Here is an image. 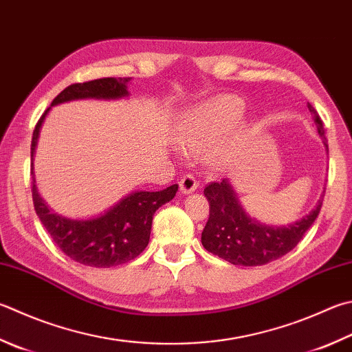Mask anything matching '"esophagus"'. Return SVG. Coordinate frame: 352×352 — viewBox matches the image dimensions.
Instances as JSON below:
<instances>
[{
  "label": "esophagus",
  "mask_w": 352,
  "mask_h": 352,
  "mask_svg": "<svg viewBox=\"0 0 352 352\" xmlns=\"http://www.w3.org/2000/svg\"><path fill=\"white\" fill-rule=\"evenodd\" d=\"M197 181H196V177L193 176V175H185L182 179H181V182H179V187H181V193L182 195H190V193H193V191H196L197 190Z\"/></svg>",
  "instance_id": "obj_1"
}]
</instances>
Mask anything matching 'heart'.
I'll return each mask as SVG.
<instances>
[{
	"label": "heart",
	"instance_id": "obj_1",
	"mask_svg": "<svg viewBox=\"0 0 352 352\" xmlns=\"http://www.w3.org/2000/svg\"><path fill=\"white\" fill-rule=\"evenodd\" d=\"M243 113V104L236 96H223L190 119L179 135L181 147L195 156H207L221 144ZM214 164L228 159L227 150H216L210 156Z\"/></svg>",
	"mask_w": 352,
	"mask_h": 352
}]
</instances>
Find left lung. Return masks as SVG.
<instances>
[{"label": "left lung", "mask_w": 352, "mask_h": 352, "mask_svg": "<svg viewBox=\"0 0 352 352\" xmlns=\"http://www.w3.org/2000/svg\"><path fill=\"white\" fill-rule=\"evenodd\" d=\"M319 135L324 139L323 122L313 105L308 104ZM324 147L327 139L323 141ZM210 202V217L202 231L204 248L223 261L243 267H258L289 253L319 216L323 195L316 207L289 225H265L243 210L233 185L227 177L211 182L204 190Z\"/></svg>", "instance_id": "8db88e82"}]
</instances>
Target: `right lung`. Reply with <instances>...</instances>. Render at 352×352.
I'll use <instances>...</instances> for the list:
<instances>
[{
    "label": "right lung",
    "mask_w": 352,
    "mask_h": 352,
    "mask_svg": "<svg viewBox=\"0 0 352 352\" xmlns=\"http://www.w3.org/2000/svg\"><path fill=\"white\" fill-rule=\"evenodd\" d=\"M131 78H101L95 81L72 84L59 94L39 118L32 138V196L35 211L44 228L59 250L75 262L95 268H110L133 261L150 241L151 222L159 207L176 196L179 185L159 191H131L104 213L90 219H70L53 213L39 196L33 173L39 131L45 116L58 104L75 99H121L129 96Z\"/></svg>",
    "instance_id": "right-lung-1"
}]
</instances>
